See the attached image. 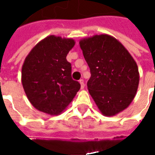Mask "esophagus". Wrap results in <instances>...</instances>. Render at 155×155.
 Instances as JSON below:
<instances>
[{
	"instance_id": "obj_1",
	"label": "esophagus",
	"mask_w": 155,
	"mask_h": 155,
	"mask_svg": "<svg viewBox=\"0 0 155 155\" xmlns=\"http://www.w3.org/2000/svg\"><path fill=\"white\" fill-rule=\"evenodd\" d=\"M79 82H80V84H81V89L83 90L84 88V80L83 79H81L80 81H79Z\"/></svg>"
}]
</instances>
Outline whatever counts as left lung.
Returning <instances> with one entry per match:
<instances>
[{"instance_id":"obj_1","label":"left lung","mask_w":155,"mask_h":155,"mask_svg":"<svg viewBox=\"0 0 155 155\" xmlns=\"http://www.w3.org/2000/svg\"><path fill=\"white\" fill-rule=\"evenodd\" d=\"M91 70L89 93L104 116L125 110L136 94L140 73L135 61L117 39L106 34L80 41Z\"/></svg>"}]
</instances>
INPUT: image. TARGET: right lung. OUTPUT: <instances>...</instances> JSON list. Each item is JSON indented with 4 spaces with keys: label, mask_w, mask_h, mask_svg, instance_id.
I'll return each instance as SVG.
<instances>
[{
    "label": "right lung",
    "mask_w": 155,
    "mask_h": 155,
    "mask_svg": "<svg viewBox=\"0 0 155 155\" xmlns=\"http://www.w3.org/2000/svg\"><path fill=\"white\" fill-rule=\"evenodd\" d=\"M75 42L49 35L35 45L25 57L21 82L29 101L38 110L58 115L66 109L81 84L71 78L66 55Z\"/></svg>",
    "instance_id": "obj_1"
}]
</instances>
